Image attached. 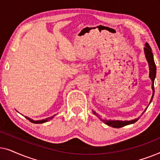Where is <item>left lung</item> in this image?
Wrapping results in <instances>:
<instances>
[{"mask_svg":"<svg viewBox=\"0 0 160 160\" xmlns=\"http://www.w3.org/2000/svg\"><path fill=\"white\" fill-rule=\"evenodd\" d=\"M145 46L146 47H144V53H145L146 60H147V62L148 63V68H149V78H151V80H152V89L153 91V95H152V98H151V100H150V103H151V102L152 101L153 97H154V83L155 77H156L157 68H156V65H155V62H154V55H153L152 48L150 47V46L148 43H146ZM146 109H147V108L145 109L144 112H145ZM93 113L95 115L97 116V117L99 118V119L101 120L102 122H103L105 124H107V125L111 126V127H112V128H122V127L128 125V124H133V123H135V122H136L139 119V118H138V119L130 120V121H119V120H117V121H116V120H107V119H104L101 117H98V114H96V113L94 111H93Z\"/></svg>","mask_w":160,"mask_h":160,"instance_id":"obj_1","label":"left lung"}]
</instances>
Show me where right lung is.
Wrapping results in <instances>:
<instances>
[{
  "label": "right lung",
  "mask_w": 160,
  "mask_h": 160,
  "mask_svg": "<svg viewBox=\"0 0 160 160\" xmlns=\"http://www.w3.org/2000/svg\"><path fill=\"white\" fill-rule=\"evenodd\" d=\"M54 116L55 115H54V116H52V117H49V118H47V119H42V120H38V121H35V120H33V119H30V118H29V117H25L26 119H28L29 120L30 122H31L32 123H34V124H42V123H44V122H48V121H49V120H51L52 118H53Z\"/></svg>",
  "instance_id": "add662e5"
}]
</instances>
